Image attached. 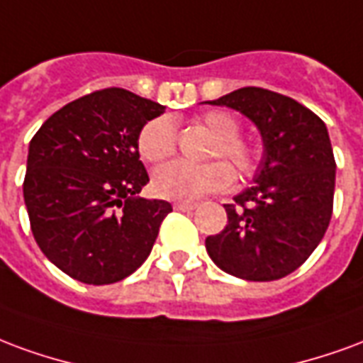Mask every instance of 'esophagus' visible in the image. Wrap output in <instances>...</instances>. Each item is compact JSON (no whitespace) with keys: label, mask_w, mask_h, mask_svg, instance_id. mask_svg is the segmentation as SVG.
<instances>
[{"label":"esophagus","mask_w":363,"mask_h":363,"mask_svg":"<svg viewBox=\"0 0 363 363\" xmlns=\"http://www.w3.org/2000/svg\"><path fill=\"white\" fill-rule=\"evenodd\" d=\"M195 207H197L195 203H185V201H178V203H174V208H176V211H193Z\"/></svg>","instance_id":"1"}]
</instances>
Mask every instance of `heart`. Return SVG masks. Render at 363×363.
<instances>
[{
    "label": "heart",
    "instance_id": "heart-1",
    "mask_svg": "<svg viewBox=\"0 0 363 363\" xmlns=\"http://www.w3.org/2000/svg\"><path fill=\"white\" fill-rule=\"evenodd\" d=\"M201 127L216 137V141L211 147L208 156L218 158L224 156L234 170L245 178L251 176L257 168V150L251 143L243 141L238 137L240 123L228 112H207L197 121ZM139 155L147 162H160L164 158L174 155L176 150V125L168 116H160L150 120L143 127L139 139H137ZM234 182V174L226 162H207V164H191L184 160H174L160 166L155 172L152 185L155 191L172 201H191L201 199L203 195L214 191L228 189Z\"/></svg>",
    "mask_w": 363,
    "mask_h": 363
}]
</instances>
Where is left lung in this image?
Instances as JSON below:
<instances>
[{
  "label": "left lung",
  "instance_id": "8db88e82",
  "mask_svg": "<svg viewBox=\"0 0 363 363\" xmlns=\"http://www.w3.org/2000/svg\"><path fill=\"white\" fill-rule=\"evenodd\" d=\"M207 104L245 116L263 141L253 185L224 205L228 224L205 240L208 257L238 279H282L313 253L330 222L337 164L327 125L294 98L257 86Z\"/></svg>",
  "mask_w": 363,
  "mask_h": 363
}]
</instances>
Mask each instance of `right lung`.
Returning <instances> with one entry per match:
<instances>
[{
  "label": "right lung",
  "mask_w": 363,
  "mask_h": 363,
  "mask_svg": "<svg viewBox=\"0 0 363 363\" xmlns=\"http://www.w3.org/2000/svg\"><path fill=\"white\" fill-rule=\"evenodd\" d=\"M164 106L125 89L77 98L28 145L23 195L42 253L84 284L123 280L147 261L172 205L143 199L137 139Z\"/></svg>",
  "instance_id": "obj_1"
}]
</instances>
